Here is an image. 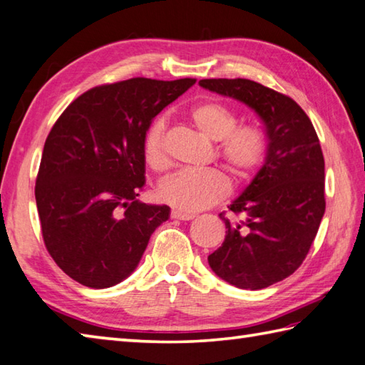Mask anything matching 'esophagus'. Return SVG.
<instances>
[{
	"label": "esophagus",
	"instance_id": "34e87169",
	"mask_svg": "<svg viewBox=\"0 0 365 365\" xmlns=\"http://www.w3.org/2000/svg\"><path fill=\"white\" fill-rule=\"evenodd\" d=\"M193 217H195V214L182 212V211H172V219H178V220H192Z\"/></svg>",
	"mask_w": 365,
	"mask_h": 365
}]
</instances>
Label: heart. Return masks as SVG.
Instances as JSON below:
<instances>
[{"mask_svg":"<svg viewBox=\"0 0 365 365\" xmlns=\"http://www.w3.org/2000/svg\"><path fill=\"white\" fill-rule=\"evenodd\" d=\"M189 123L207 140L217 141V155L237 180H247L262 165L266 155V138L255 125H236L237 118L220 102H200L187 111ZM165 124L154 121L146 129L141 153L154 172L168 167L165 153ZM230 193L228 178L217 168L184 170L163 180L158 195L163 203L182 212H197L224 200Z\"/></svg>","mask_w":365,"mask_h":365,"instance_id":"1","label":"heart"}]
</instances>
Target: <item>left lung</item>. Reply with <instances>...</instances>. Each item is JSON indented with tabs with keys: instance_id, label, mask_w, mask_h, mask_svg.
<instances>
[{
	"instance_id": "obj_1",
	"label": "left lung",
	"mask_w": 365,
	"mask_h": 365,
	"mask_svg": "<svg viewBox=\"0 0 365 365\" xmlns=\"http://www.w3.org/2000/svg\"><path fill=\"white\" fill-rule=\"evenodd\" d=\"M210 91L254 108L262 120L267 150L263 167L225 211V240L207 257L228 284L262 289L287 279L306 259L323 219L324 158L314 124L288 96L247 78H205Z\"/></svg>"
}]
</instances>
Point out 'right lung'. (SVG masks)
Returning <instances> with one entry per match:
<instances>
[{"mask_svg": "<svg viewBox=\"0 0 365 365\" xmlns=\"http://www.w3.org/2000/svg\"><path fill=\"white\" fill-rule=\"evenodd\" d=\"M195 83L129 78L88 89L51 128L36 178L43 244L78 284L108 288L135 269L168 206L137 200L141 143L168 103Z\"/></svg>", "mask_w": 365, "mask_h": 365, "instance_id": "right-lung-1", "label": "right lung"}]
</instances>
